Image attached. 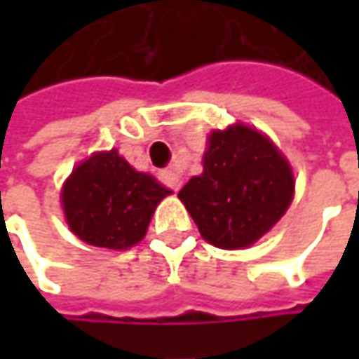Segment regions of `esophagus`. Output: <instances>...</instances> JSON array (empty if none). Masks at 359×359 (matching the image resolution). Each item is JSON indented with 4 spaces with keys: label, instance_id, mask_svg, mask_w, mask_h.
<instances>
[{
    "label": "esophagus",
    "instance_id": "34e87169",
    "mask_svg": "<svg viewBox=\"0 0 359 359\" xmlns=\"http://www.w3.org/2000/svg\"><path fill=\"white\" fill-rule=\"evenodd\" d=\"M159 180L165 184L168 187H172L173 191H177L180 187H182V177L177 175L172 170H163V172H159Z\"/></svg>",
    "mask_w": 359,
    "mask_h": 359
}]
</instances>
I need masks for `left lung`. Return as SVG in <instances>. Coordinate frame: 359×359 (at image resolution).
<instances>
[{
  "label": "left lung",
  "mask_w": 359,
  "mask_h": 359,
  "mask_svg": "<svg viewBox=\"0 0 359 359\" xmlns=\"http://www.w3.org/2000/svg\"><path fill=\"white\" fill-rule=\"evenodd\" d=\"M294 173L264 133L243 123L208 137L203 173L177 198L201 238L222 250H241L273 228L294 198Z\"/></svg>",
  "instance_id": "8db88e82"
}]
</instances>
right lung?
<instances>
[{"mask_svg": "<svg viewBox=\"0 0 359 359\" xmlns=\"http://www.w3.org/2000/svg\"><path fill=\"white\" fill-rule=\"evenodd\" d=\"M172 191L135 172L116 149L97 151L65 180L62 203L69 229L95 248L128 250L144 240L154 210Z\"/></svg>", "mask_w": 359, "mask_h": 359, "instance_id": "obj_1", "label": "right lung"}]
</instances>
